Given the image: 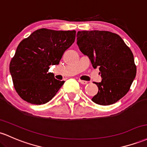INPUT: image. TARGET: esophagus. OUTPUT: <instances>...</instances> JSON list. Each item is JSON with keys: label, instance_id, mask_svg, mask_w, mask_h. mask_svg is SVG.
Masks as SVG:
<instances>
[{"label": "esophagus", "instance_id": "34e87169", "mask_svg": "<svg viewBox=\"0 0 147 147\" xmlns=\"http://www.w3.org/2000/svg\"><path fill=\"white\" fill-rule=\"evenodd\" d=\"M79 82H80V83H81L82 84H87V82L84 81V80H79Z\"/></svg>", "mask_w": 147, "mask_h": 147}]
</instances>
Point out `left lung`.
Wrapping results in <instances>:
<instances>
[{"mask_svg": "<svg viewBox=\"0 0 147 147\" xmlns=\"http://www.w3.org/2000/svg\"><path fill=\"white\" fill-rule=\"evenodd\" d=\"M80 50L89 58L93 68L99 67L102 81L96 82L98 92L92 101L109 105L128 93L137 68L130 48L119 35L105 30H83L77 34Z\"/></svg>", "mask_w": 147, "mask_h": 147, "instance_id": "left-lung-1", "label": "left lung"}]
</instances>
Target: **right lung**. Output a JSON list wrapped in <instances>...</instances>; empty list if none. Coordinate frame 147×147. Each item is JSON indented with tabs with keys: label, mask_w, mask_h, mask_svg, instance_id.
Segmentation results:
<instances>
[{
	"label": "right lung",
	"mask_w": 147,
	"mask_h": 147,
	"mask_svg": "<svg viewBox=\"0 0 147 147\" xmlns=\"http://www.w3.org/2000/svg\"><path fill=\"white\" fill-rule=\"evenodd\" d=\"M75 35V30L41 28L19 43L9 63V72L14 88L24 100L42 105L54 97L65 82L48 72L49 66L59 64Z\"/></svg>",
	"instance_id": "1"
}]
</instances>
